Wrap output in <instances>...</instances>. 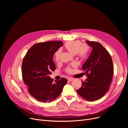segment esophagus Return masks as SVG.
I'll return each instance as SVG.
<instances>
[{
    "label": "esophagus",
    "mask_w": 128,
    "mask_h": 128,
    "mask_svg": "<svg viewBox=\"0 0 128 128\" xmlns=\"http://www.w3.org/2000/svg\"><path fill=\"white\" fill-rule=\"evenodd\" d=\"M68 80H69V81L72 82V81L73 80H74V78H72V77H68Z\"/></svg>",
    "instance_id": "esophagus-1"
}]
</instances>
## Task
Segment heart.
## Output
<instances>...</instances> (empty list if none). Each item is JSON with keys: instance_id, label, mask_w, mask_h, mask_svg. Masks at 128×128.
Listing matches in <instances>:
<instances>
[{"instance_id": "b5f03b06", "label": "heart", "mask_w": 128, "mask_h": 128, "mask_svg": "<svg viewBox=\"0 0 128 128\" xmlns=\"http://www.w3.org/2000/svg\"><path fill=\"white\" fill-rule=\"evenodd\" d=\"M81 42L79 40L68 42L65 43V48L71 54L75 55L76 54L80 58L84 57L88 51V46L86 44H81ZM60 54V50H58L55 53V58L58 60ZM66 70L70 72V68L69 67L66 68Z\"/></svg>"}]
</instances>
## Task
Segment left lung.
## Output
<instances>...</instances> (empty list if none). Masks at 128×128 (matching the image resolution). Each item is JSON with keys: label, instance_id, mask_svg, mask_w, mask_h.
Wrapping results in <instances>:
<instances>
[{"label": "left lung", "instance_id": "left-lung-1", "mask_svg": "<svg viewBox=\"0 0 128 128\" xmlns=\"http://www.w3.org/2000/svg\"><path fill=\"white\" fill-rule=\"evenodd\" d=\"M92 48L89 58L82 66L87 78L77 90L84 99L94 101L103 97L110 89L113 76V63L110 55L104 47L98 42L86 40Z\"/></svg>", "mask_w": 128, "mask_h": 128}]
</instances>
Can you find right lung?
<instances>
[{
	"label": "right lung",
	"instance_id": "1",
	"mask_svg": "<svg viewBox=\"0 0 128 128\" xmlns=\"http://www.w3.org/2000/svg\"><path fill=\"white\" fill-rule=\"evenodd\" d=\"M61 41L39 42L33 45L24 56L22 65V77L30 94L39 102H50L61 93L68 82L66 78L55 80L49 77L56 70L53 56L60 46Z\"/></svg>",
	"mask_w": 128,
	"mask_h": 128
}]
</instances>
